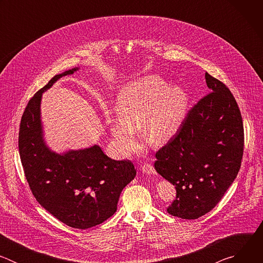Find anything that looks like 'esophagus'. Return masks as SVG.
<instances>
[{"label":"esophagus","instance_id":"1","mask_svg":"<svg viewBox=\"0 0 263 263\" xmlns=\"http://www.w3.org/2000/svg\"><path fill=\"white\" fill-rule=\"evenodd\" d=\"M141 171L143 173H145V174H153V175L156 174V171H155L154 166L151 163H148V162H144L141 165Z\"/></svg>","mask_w":263,"mask_h":263}]
</instances>
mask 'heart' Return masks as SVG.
I'll return each instance as SVG.
<instances>
[{"label": "heart", "instance_id": "obj_1", "mask_svg": "<svg viewBox=\"0 0 263 263\" xmlns=\"http://www.w3.org/2000/svg\"><path fill=\"white\" fill-rule=\"evenodd\" d=\"M186 95L178 86H165L158 76L148 74L128 84L117 102L119 117L108 121L110 131L126 153L139 146L137 132L145 141L162 145L176 132L185 111Z\"/></svg>", "mask_w": 263, "mask_h": 263}]
</instances>
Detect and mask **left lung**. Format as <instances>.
<instances>
[{
  "instance_id": "1",
  "label": "left lung",
  "mask_w": 263,
  "mask_h": 263,
  "mask_svg": "<svg viewBox=\"0 0 263 263\" xmlns=\"http://www.w3.org/2000/svg\"><path fill=\"white\" fill-rule=\"evenodd\" d=\"M209 91L187 115L177 133L156 152L155 170L176 189L167 212L196 219L221 200L242 160L245 133L230 89L205 73Z\"/></svg>"
}]
</instances>
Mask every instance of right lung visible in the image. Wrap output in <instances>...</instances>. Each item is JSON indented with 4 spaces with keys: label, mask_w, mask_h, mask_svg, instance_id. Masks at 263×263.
Returning a JSON list of instances; mask_svg holds the SVG:
<instances>
[{
    "label": "right lung",
    "mask_w": 263,
    "mask_h": 263,
    "mask_svg": "<svg viewBox=\"0 0 263 263\" xmlns=\"http://www.w3.org/2000/svg\"><path fill=\"white\" fill-rule=\"evenodd\" d=\"M56 74L28 102L18 132V151L30 190L46 210L72 228L88 229L117 211L120 195L136 170L131 160H114L99 145L58 155L47 147L42 134L41 99L59 78Z\"/></svg>",
    "instance_id": "obj_1"
}]
</instances>
